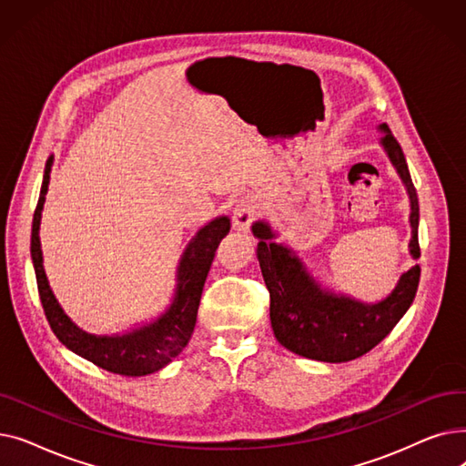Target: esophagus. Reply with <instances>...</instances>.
I'll use <instances>...</instances> for the list:
<instances>
[{
	"instance_id": "obj_1",
	"label": "esophagus",
	"mask_w": 466,
	"mask_h": 466,
	"mask_svg": "<svg viewBox=\"0 0 466 466\" xmlns=\"http://www.w3.org/2000/svg\"><path fill=\"white\" fill-rule=\"evenodd\" d=\"M257 215V204L251 198H241L232 213V227L238 232H248Z\"/></svg>"
}]
</instances>
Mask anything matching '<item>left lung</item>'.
<instances>
[{"label":"left lung","instance_id":"8db88e82","mask_svg":"<svg viewBox=\"0 0 466 466\" xmlns=\"http://www.w3.org/2000/svg\"><path fill=\"white\" fill-rule=\"evenodd\" d=\"M380 145L397 169L410 198L411 238L408 249L420 258V202L399 141L387 125ZM253 236L258 239L257 258L264 283L270 290V321L279 344L306 359L323 362H348L369 353L395 329L411 306L420 285V266L400 274L395 289L378 302H362L344 292L323 287L302 258L285 243L274 241L276 230L266 220H255Z\"/></svg>","mask_w":466,"mask_h":466}]
</instances>
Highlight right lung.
I'll use <instances>...</instances> for the list:
<instances>
[{"instance_id":"right-lung-1","label":"right lung","mask_w":466,"mask_h":466,"mask_svg":"<svg viewBox=\"0 0 466 466\" xmlns=\"http://www.w3.org/2000/svg\"><path fill=\"white\" fill-rule=\"evenodd\" d=\"M53 160L55 157H48L46 160L39 202L32 223V262L48 325L67 350L107 372L132 378L155 374L179 357L188 344L215 249L218 248L220 239L228 234L230 218L227 215L215 217L190 238L176 270L174 297L162 313L127 332L90 334L73 323L71 317L62 309L51 285H48L43 266L39 227L48 181H51Z\"/></svg>"}]
</instances>
